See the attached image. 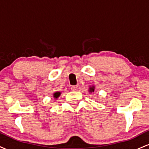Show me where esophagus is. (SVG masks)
I'll use <instances>...</instances> for the list:
<instances>
[{
	"label": "esophagus",
	"instance_id": "34e87169",
	"mask_svg": "<svg viewBox=\"0 0 149 149\" xmlns=\"http://www.w3.org/2000/svg\"><path fill=\"white\" fill-rule=\"evenodd\" d=\"M71 90H72V91H76L77 90H78V86L76 85V86H72L71 88Z\"/></svg>",
	"mask_w": 149,
	"mask_h": 149
}]
</instances>
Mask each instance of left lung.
I'll use <instances>...</instances> for the list:
<instances>
[{"label":"left lung","mask_w":149,"mask_h":149,"mask_svg":"<svg viewBox=\"0 0 149 149\" xmlns=\"http://www.w3.org/2000/svg\"><path fill=\"white\" fill-rule=\"evenodd\" d=\"M95 85H92V86H89V90L88 91L90 93H93V92H95Z\"/></svg>","instance_id":"1"}]
</instances>
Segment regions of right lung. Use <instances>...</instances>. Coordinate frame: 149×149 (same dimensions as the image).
<instances>
[{
    "instance_id": "right-lung-1",
    "label": "right lung",
    "mask_w": 149,
    "mask_h": 149,
    "mask_svg": "<svg viewBox=\"0 0 149 149\" xmlns=\"http://www.w3.org/2000/svg\"><path fill=\"white\" fill-rule=\"evenodd\" d=\"M61 95V92H55L54 93H53V97L54 99H57L58 97Z\"/></svg>"
}]
</instances>
